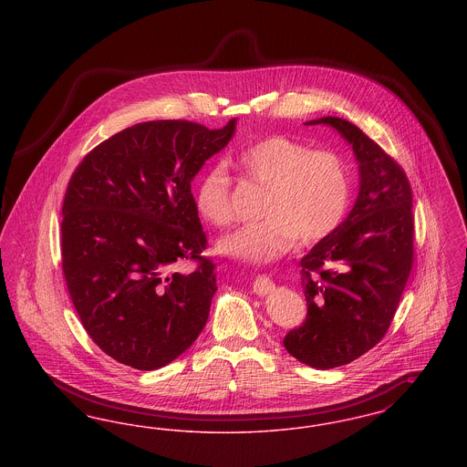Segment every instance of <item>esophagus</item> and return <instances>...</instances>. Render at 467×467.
<instances>
[{"instance_id": "esophagus-1", "label": "esophagus", "mask_w": 467, "mask_h": 467, "mask_svg": "<svg viewBox=\"0 0 467 467\" xmlns=\"http://www.w3.org/2000/svg\"><path fill=\"white\" fill-rule=\"evenodd\" d=\"M252 289L259 296H266V294L275 290V284H273L271 278H267L266 275H257L255 280H254Z\"/></svg>"}]
</instances>
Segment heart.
<instances>
[{"mask_svg":"<svg viewBox=\"0 0 467 467\" xmlns=\"http://www.w3.org/2000/svg\"><path fill=\"white\" fill-rule=\"evenodd\" d=\"M248 182L266 189L261 217L227 234L219 252L250 265L284 257L294 244H313L333 234L350 202V175L333 152H313L285 136H269L233 159ZM196 206L206 223H233L231 180L223 168L210 170L196 189Z\"/></svg>","mask_w":467,"mask_h":467,"instance_id":"1","label":"heart"}]
</instances>
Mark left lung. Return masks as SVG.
<instances>
[{
	"label": "left lung",
	"mask_w": 467,
	"mask_h": 467,
	"mask_svg": "<svg viewBox=\"0 0 467 467\" xmlns=\"http://www.w3.org/2000/svg\"><path fill=\"white\" fill-rule=\"evenodd\" d=\"M358 164L354 208L333 234L301 259L308 313L284 337L290 356L315 369L356 360L385 336L413 263V198L400 164L357 126L322 117Z\"/></svg>",
	"instance_id": "8db88e82"
}]
</instances>
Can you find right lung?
<instances>
[{
	"label": "right lung",
	"mask_w": 467,
	"mask_h": 467,
	"mask_svg": "<svg viewBox=\"0 0 467 467\" xmlns=\"http://www.w3.org/2000/svg\"><path fill=\"white\" fill-rule=\"evenodd\" d=\"M189 120H150L90 150L63 202V271L73 306L92 341L111 358L154 371L200 336L213 294L215 265L201 257L191 182L233 140ZM194 258L199 267L178 272Z\"/></svg>",
	"instance_id": "right-lung-1"
}]
</instances>
